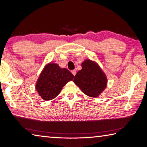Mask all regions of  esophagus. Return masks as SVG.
Instances as JSON below:
<instances>
[{
    "mask_svg": "<svg viewBox=\"0 0 147 147\" xmlns=\"http://www.w3.org/2000/svg\"><path fill=\"white\" fill-rule=\"evenodd\" d=\"M71 73L74 76H75L76 74V70H75V69H74V70H71Z\"/></svg>",
    "mask_w": 147,
    "mask_h": 147,
    "instance_id": "esophagus-1",
    "label": "esophagus"
}]
</instances>
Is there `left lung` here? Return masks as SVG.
<instances>
[{
  "mask_svg": "<svg viewBox=\"0 0 147 147\" xmlns=\"http://www.w3.org/2000/svg\"><path fill=\"white\" fill-rule=\"evenodd\" d=\"M81 66L82 69L78 71L74 78V83L86 95L98 97L106 87V76L98 64L90 60L83 61Z\"/></svg>",
  "mask_w": 147,
  "mask_h": 147,
  "instance_id": "1",
  "label": "left lung"
}]
</instances>
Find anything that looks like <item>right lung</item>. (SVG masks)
<instances>
[{"label": "right lung", "instance_id": "obj_1", "mask_svg": "<svg viewBox=\"0 0 147 147\" xmlns=\"http://www.w3.org/2000/svg\"><path fill=\"white\" fill-rule=\"evenodd\" d=\"M74 77L68 69L61 68L57 64L50 62L41 72L36 90L42 99L51 100L59 94L67 83L73 80Z\"/></svg>", "mask_w": 147, "mask_h": 147}]
</instances>
